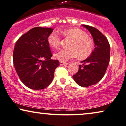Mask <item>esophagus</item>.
<instances>
[{"label": "esophagus", "mask_w": 126, "mask_h": 126, "mask_svg": "<svg viewBox=\"0 0 126 126\" xmlns=\"http://www.w3.org/2000/svg\"><path fill=\"white\" fill-rule=\"evenodd\" d=\"M60 64L61 65V66H63V65H65V64H67V63H66V62H60Z\"/></svg>", "instance_id": "1"}]
</instances>
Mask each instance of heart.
<instances>
[{"label":"heart","instance_id":"b5f03b06","mask_svg":"<svg viewBox=\"0 0 126 126\" xmlns=\"http://www.w3.org/2000/svg\"><path fill=\"white\" fill-rule=\"evenodd\" d=\"M61 33L65 37L73 40L70 45L71 49L59 50L54 55L55 59L63 62L78 56L80 59H85L91 55L94 49V42L85 31L79 28H70L62 30ZM47 41L50 47L56 48L60 46L61 38L58 33L53 31L49 35Z\"/></svg>","mask_w":126,"mask_h":126}]
</instances>
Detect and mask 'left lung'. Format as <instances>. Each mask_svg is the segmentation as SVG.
Instances as JSON below:
<instances>
[{
    "instance_id": "left-lung-1",
    "label": "left lung",
    "mask_w": 126,
    "mask_h": 126,
    "mask_svg": "<svg viewBox=\"0 0 126 126\" xmlns=\"http://www.w3.org/2000/svg\"><path fill=\"white\" fill-rule=\"evenodd\" d=\"M90 32L93 37L95 48L88 58L81 62L79 69L73 77L78 85L87 87L99 81L105 75L110 60V47L107 38L93 27L82 25Z\"/></svg>"
}]
</instances>
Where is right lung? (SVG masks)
Returning <instances> with one entry per match:
<instances>
[{
    "mask_svg": "<svg viewBox=\"0 0 126 126\" xmlns=\"http://www.w3.org/2000/svg\"><path fill=\"white\" fill-rule=\"evenodd\" d=\"M53 29L35 27L19 38L13 51V63L22 82L29 88L42 90L50 85L58 60L50 59L52 54L47 37Z\"/></svg>",
    "mask_w": 126,
    "mask_h": 126,
    "instance_id": "1",
    "label": "right lung"
}]
</instances>
